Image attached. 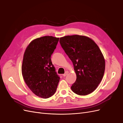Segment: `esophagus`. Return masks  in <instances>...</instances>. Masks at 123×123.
I'll return each mask as SVG.
<instances>
[{"mask_svg": "<svg viewBox=\"0 0 123 123\" xmlns=\"http://www.w3.org/2000/svg\"><path fill=\"white\" fill-rule=\"evenodd\" d=\"M68 73H69V72L68 71H66L65 72V73L63 74V76H66L67 75H68Z\"/></svg>", "mask_w": 123, "mask_h": 123, "instance_id": "1", "label": "esophagus"}]
</instances>
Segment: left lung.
Instances as JSON below:
<instances>
[{"mask_svg":"<svg viewBox=\"0 0 123 123\" xmlns=\"http://www.w3.org/2000/svg\"><path fill=\"white\" fill-rule=\"evenodd\" d=\"M59 43L73 62L76 74L71 90L76 94L86 95L93 92L101 81L105 61L98 46L85 36L74 35L60 38Z\"/></svg>","mask_w":123,"mask_h":123,"instance_id":"8db88e82","label":"left lung"}]
</instances>
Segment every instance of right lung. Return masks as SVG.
I'll list each match as a JSON object with an SVG mask.
<instances>
[{
	"instance_id": "add662e5",
	"label": "right lung",
	"mask_w": 123,
	"mask_h": 123,
	"mask_svg": "<svg viewBox=\"0 0 123 123\" xmlns=\"http://www.w3.org/2000/svg\"><path fill=\"white\" fill-rule=\"evenodd\" d=\"M58 40L51 36L35 39L24 55L21 70L25 83L36 95L43 98L55 93L60 80L51 59Z\"/></svg>"
}]
</instances>
